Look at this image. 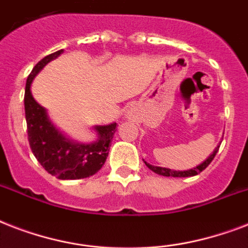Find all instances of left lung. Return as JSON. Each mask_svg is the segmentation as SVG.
<instances>
[{"mask_svg":"<svg viewBox=\"0 0 248 248\" xmlns=\"http://www.w3.org/2000/svg\"><path fill=\"white\" fill-rule=\"evenodd\" d=\"M219 151V145L214 149L211 155H208L207 159H204L203 162L198 165L197 167H193L190 170H185V171H175V170H171V169H166V167H159V166H153V165H149L148 162L144 161V163L147 165V167L149 170H152L153 172L158 173V175H162V176H172V177H188V176H194V175H198L200 172H202L206 167H207L210 163L212 162V159L215 158L216 153Z\"/></svg>","mask_w":248,"mask_h":248,"instance_id":"obj_1","label":"left lung"}]
</instances>
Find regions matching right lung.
I'll use <instances>...</instances> for the list:
<instances>
[{"mask_svg": "<svg viewBox=\"0 0 248 248\" xmlns=\"http://www.w3.org/2000/svg\"><path fill=\"white\" fill-rule=\"evenodd\" d=\"M64 50L45 56L34 65L25 85L24 109L28 140L33 155L48 173L62 180H77L93 176L105 163L109 145L116 132V122L93 126L97 139L93 143H78L64 135L48 117L47 110L34 100L31 85L42 68L56 59Z\"/></svg>", "mask_w": 248, "mask_h": 248, "instance_id": "right-lung-1", "label": "right lung"}]
</instances>
